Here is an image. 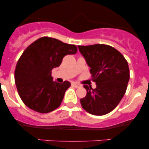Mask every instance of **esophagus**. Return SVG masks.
<instances>
[{"mask_svg": "<svg viewBox=\"0 0 149 149\" xmlns=\"http://www.w3.org/2000/svg\"><path fill=\"white\" fill-rule=\"evenodd\" d=\"M72 85H73V87H75V88H81V87H82V85H81L78 84V83H76V82H73V83H72Z\"/></svg>", "mask_w": 149, "mask_h": 149, "instance_id": "34e87169", "label": "esophagus"}]
</instances>
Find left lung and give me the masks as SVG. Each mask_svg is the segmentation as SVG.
Listing matches in <instances>:
<instances>
[{
	"label": "left lung",
	"instance_id": "obj_1",
	"mask_svg": "<svg viewBox=\"0 0 149 149\" xmlns=\"http://www.w3.org/2000/svg\"><path fill=\"white\" fill-rule=\"evenodd\" d=\"M78 47L97 85L95 89L84 85L87 95L80 99L82 107L92 115L109 113L117 107L127 90L130 79L127 61L111 46L95 44Z\"/></svg>",
	"mask_w": 149,
	"mask_h": 149
}]
</instances>
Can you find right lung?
I'll return each instance as SVG.
<instances>
[{
    "label": "right lung",
    "mask_w": 149,
    "mask_h": 149,
    "mask_svg": "<svg viewBox=\"0 0 149 149\" xmlns=\"http://www.w3.org/2000/svg\"><path fill=\"white\" fill-rule=\"evenodd\" d=\"M77 47L56 38L42 37L25 49L15 71L17 89L22 102L35 111L46 113L60 106L71 83L53 80L52 70L60 66L66 54H76Z\"/></svg>",
    "instance_id": "obj_1"
}]
</instances>
